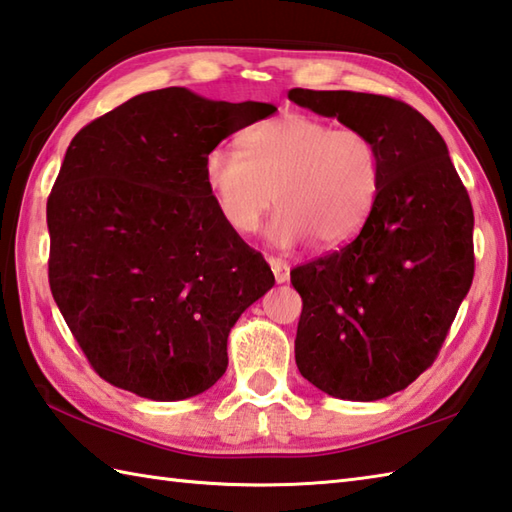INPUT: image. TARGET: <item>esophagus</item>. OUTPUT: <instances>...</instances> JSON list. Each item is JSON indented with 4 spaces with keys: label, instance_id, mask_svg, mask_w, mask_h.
Here are the masks:
<instances>
[{
    "label": "esophagus",
    "instance_id": "esophagus-1",
    "mask_svg": "<svg viewBox=\"0 0 512 512\" xmlns=\"http://www.w3.org/2000/svg\"><path fill=\"white\" fill-rule=\"evenodd\" d=\"M267 263H269L271 271H274L276 283H278V285L287 283V280H289V265H287V263H283V260H278V258H269Z\"/></svg>",
    "mask_w": 512,
    "mask_h": 512
}]
</instances>
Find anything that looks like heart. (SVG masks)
Here are the masks:
<instances>
[{
  "label": "heart",
  "mask_w": 512,
  "mask_h": 512,
  "mask_svg": "<svg viewBox=\"0 0 512 512\" xmlns=\"http://www.w3.org/2000/svg\"><path fill=\"white\" fill-rule=\"evenodd\" d=\"M203 179L234 234H252L274 201L271 243L294 247L311 236L318 247H338L369 218L382 165L369 134L287 112L245 130L241 152L212 148Z\"/></svg>",
  "instance_id": "heart-1"
}]
</instances>
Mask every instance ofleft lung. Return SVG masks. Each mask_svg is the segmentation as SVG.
<instances>
[{
  "label": "left lung",
  "mask_w": 512,
  "mask_h": 512,
  "mask_svg": "<svg viewBox=\"0 0 512 512\" xmlns=\"http://www.w3.org/2000/svg\"><path fill=\"white\" fill-rule=\"evenodd\" d=\"M287 97L369 134L382 165L358 236L291 271L298 371L331 398H389L431 367L471 289V198L440 132L406 103L351 90Z\"/></svg>",
  "instance_id": "obj_1"
}]
</instances>
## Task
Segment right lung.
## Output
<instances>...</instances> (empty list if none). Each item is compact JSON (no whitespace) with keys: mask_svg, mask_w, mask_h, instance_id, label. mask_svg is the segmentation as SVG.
I'll return each instance as SVG.
<instances>
[{"mask_svg":"<svg viewBox=\"0 0 512 512\" xmlns=\"http://www.w3.org/2000/svg\"><path fill=\"white\" fill-rule=\"evenodd\" d=\"M274 112L163 88L70 141L46 207L50 291L114 387L176 402L225 373L229 331L274 274L218 216L203 159Z\"/></svg>","mask_w":512,"mask_h":512,"instance_id":"obj_1","label":"right lung"}]
</instances>
